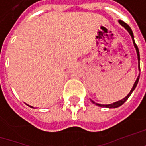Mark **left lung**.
<instances>
[{"mask_svg":"<svg viewBox=\"0 0 146 146\" xmlns=\"http://www.w3.org/2000/svg\"><path fill=\"white\" fill-rule=\"evenodd\" d=\"M119 24L122 25L125 29H126L127 31H128V33L130 34V36L132 37V42H133V44H134V47L136 48V52H137V59H138V69H139V71L141 70L140 69V53H139V49H138L137 45L136 44V43H135V40H134V36H133V32H132V29H131V27H129V26L126 23H124V22H123L122 20H119ZM139 79H140V74H139V76H137V80H136V81L134 83V84H133V86H132V89H131V91L129 92V93L127 95L126 97L124 98H123V99H121L119 101H118V102H115L114 103H111V104H107V105H103V104H99V103H96L95 102H93V100H91L92 101V102L93 103H95L97 106H101V107H106V108H117V107H119V106H122L123 104L125 102H126L127 100V98L130 97V95L132 94V92L134 91V89L136 88L137 87V85L138 81H139Z\"/></svg>","mask_w":146,"mask_h":146,"instance_id":"1","label":"left lung"}]
</instances>
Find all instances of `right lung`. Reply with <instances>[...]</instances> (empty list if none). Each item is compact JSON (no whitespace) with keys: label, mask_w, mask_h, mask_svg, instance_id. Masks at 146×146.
Instances as JSON below:
<instances>
[{"label":"right lung","mask_w":146,"mask_h":146,"mask_svg":"<svg viewBox=\"0 0 146 146\" xmlns=\"http://www.w3.org/2000/svg\"><path fill=\"white\" fill-rule=\"evenodd\" d=\"M27 106H29V105H27ZM30 107H31V108H34V107H32V106H29Z\"/></svg>","instance_id":"add662e5"}]
</instances>
